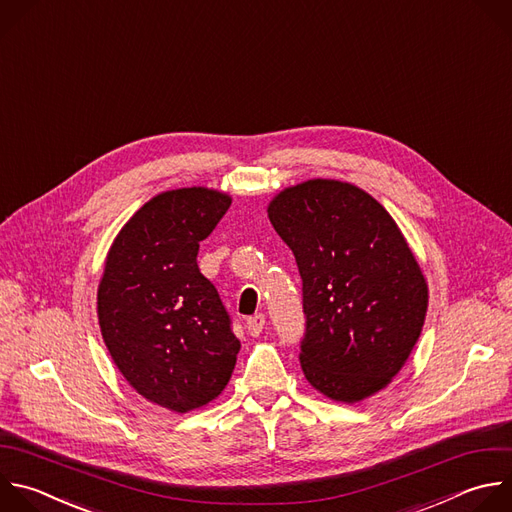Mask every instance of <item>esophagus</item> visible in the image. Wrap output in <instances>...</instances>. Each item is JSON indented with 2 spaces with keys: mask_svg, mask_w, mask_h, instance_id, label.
Returning <instances> with one entry per match:
<instances>
[{
  "mask_svg": "<svg viewBox=\"0 0 512 512\" xmlns=\"http://www.w3.org/2000/svg\"><path fill=\"white\" fill-rule=\"evenodd\" d=\"M263 327H265V315H263V313H255L253 317L247 319V331H249L253 337H257V335L263 331Z\"/></svg>",
  "mask_w": 512,
  "mask_h": 512,
  "instance_id": "obj_1",
  "label": "esophagus"
}]
</instances>
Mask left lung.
<instances>
[{"instance_id": "left-lung-1", "label": "left lung", "mask_w": 512, "mask_h": 512, "mask_svg": "<svg viewBox=\"0 0 512 512\" xmlns=\"http://www.w3.org/2000/svg\"><path fill=\"white\" fill-rule=\"evenodd\" d=\"M267 213L303 281L307 382L348 404L380 392L412 354L428 307L398 225L366 191L327 179L281 191Z\"/></svg>"}]
</instances>
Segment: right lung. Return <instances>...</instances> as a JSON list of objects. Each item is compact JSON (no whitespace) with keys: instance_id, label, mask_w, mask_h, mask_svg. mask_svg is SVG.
<instances>
[{"instance_id":"right-lung-1","label":"right lung","mask_w":512,"mask_h":512,"mask_svg":"<svg viewBox=\"0 0 512 512\" xmlns=\"http://www.w3.org/2000/svg\"><path fill=\"white\" fill-rule=\"evenodd\" d=\"M231 207L205 187L166 191L114 239L98 285L104 344L148 402L189 412L227 386L241 342L215 285L197 265L199 243Z\"/></svg>"}]
</instances>
